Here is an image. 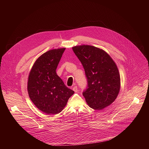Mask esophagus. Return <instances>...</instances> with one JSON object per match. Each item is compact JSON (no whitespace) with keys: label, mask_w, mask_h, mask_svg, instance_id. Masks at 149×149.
I'll return each mask as SVG.
<instances>
[{"label":"esophagus","mask_w":149,"mask_h":149,"mask_svg":"<svg viewBox=\"0 0 149 149\" xmlns=\"http://www.w3.org/2000/svg\"><path fill=\"white\" fill-rule=\"evenodd\" d=\"M72 90L74 91L75 93H77V92H78V88H77V86H74V87L72 88Z\"/></svg>","instance_id":"obj_1"}]
</instances>
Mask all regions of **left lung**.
Here are the masks:
<instances>
[{
	"label": "left lung",
	"mask_w": 149,
	"mask_h": 149,
	"mask_svg": "<svg viewBox=\"0 0 149 149\" xmlns=\"http://www.w3.org/2000/svg\"><path fill=\"white\" fill-rule=\"evenodd\" d=\"M73 51L81 61L87 81L82 95L90 107L100 110L116 99L120 88L115 62L104 51L91 45L76 46Z\"/></svg>",
	"instance_id": "left-lung-1"
}]
</instances>
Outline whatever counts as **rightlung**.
Here are the masks:
<instances>
[{
	"label": "right lung",
	"instance_id": "right-lung-1",
	"mask_svg": "<svg viewBox=\"0 0 149 149\" xmlns=\"http://www.w3.org/2000/svg\"><path fill=\"white\" fill-rule=\"evenodd\" d=\"M65 48L48 51L36 61L29 73L28 91L36 107L47 114H56L65 107L74 91L58 77L56 70Z\"/></svg>",
	"mask_w": 149,
	"mask_h": 149
}]
</instances>
